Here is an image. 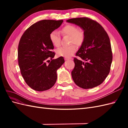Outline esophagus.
Masks as SVG:
<instances>
[{
	"label": "esophagus",
	"mask_w": 128,
	"mask_h": 128,
	"mask_svg": "<svg viewBox=\"0 0 128 128\" xmlns=\"http://www.w3.org/2000/svg\"><path fill=\"white\" fill-rule=\"evenodd\" d=\"M71 59L70 58H64V60H68Z\"/></svg>",
	"instance_id": "1"
}]
</instances>
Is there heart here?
<instances>
[{"label":"heart","instance_id":"1","mask_svg":"<svg viewBox=\"0 0 128 128\" xmlns=\"http://www.w3.org/2000/svg\"><path fill=\"white\" fill-rule=\"evenodd\" d=\"M61 33L64 35L70 36V42L74 43L77 46L82 44L85 38L84 31L77 29V27L72 24L65 26L61 29ZM50 40L51 43L56 47H58L60 44V34L56 30H53L49 35ZM77 48L75 44L68 46H62L56 50V54L59 56L70 58L76 51Z\"/></svg>","mask_w":128,"mask_h":128}]
</instances>
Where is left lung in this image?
<instances>
[{"label":"left lung","mask_w":128,"mask_h":128,"mask_svg":"<svg viewBox=\"0 0 128 128\" xmlns=\"http://www.w3.org/2000/svg\"><path fill=\"white\" fill-rule=\"evenodd\" d=\"M67 22L80 26L85 34L84 42L76 53L80 59H74V82L84 89L97 86L110 72L113 56L109 36L99 23L90 18H73Z\"/></svg>","instance_id":"1"}]
</instances>
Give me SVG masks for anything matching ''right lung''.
<instances>
[{"label": "right lung", "mask_w": 128, "mask_h": 128, "mask_svg": "<svg viewBox=\"0 0 128 128\" xmlns=\"http://www.w3.org/2000/svg\"><path fill=\"white\" fill-rule=\"evenodd\" d=\"M63 20H43L31 26L22 34L18 46V62L21 74L29 86L38 91L51 88L56 82V71L64 62L62 56L56 59L50 34ZM48 58L52 61L46 64Z\"/></svg>", "instance_id": "obj_1"}]
</instances>
